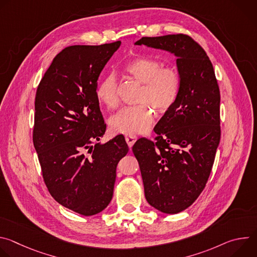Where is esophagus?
<instances>
[{
	"instance_id": "obj_1",
	"label": "esophagus",
	"mask_w": 257,
	"mask_h": 257,
	"mask_svg": "<svg viewBox=\"0 0 257 257\" xmlns=\"http://www.w3.org/2000/svg\"><path fill=\"white\" fill-rule=\"evenodd\" d=\"M125 139H126V142H127L129 148H132L133 144H134L135 141L137 140V137H136L135 135H126V136H125Z\"/></svg>"
}]
</instances>
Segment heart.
Segmentation results:
<instances>
[{
	"instance_id": "1",
	"label": "heart",
	"mask_w": 257,
	"mask_h": 257,
	"mask_svg": "<svg viewBox=\"0 0 257 257\" xmlns=\"http://www.w3.org/2000/svg\"><path fill=\"white\" fill-rule=\"evenodd\" d=\"M126 74L141 83L137 94L138 104L123 107L109 119V127L116 133L139 134L148 131L155 121L154 107L166 113L178 98L181 79L173 68H163V64L153 58L137 57L124 66ZM97 99L107 108H115L119 102V84L114 74L102 77L95 90Z\"/></svg>"
}]
</instances>
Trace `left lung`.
<instances>
[{"instance_id": "left-lung-1", "label": "left lung", "mask_w": 257, "mask_h": 257, "mask_svg": "<svg viewBox=\"0 0 257 257\" xmlns=\"http://www.w3.org/2000/svg\"><path fill=\"white\" fill-rule=\"evenodd\" d=\"M134 45L177 58L178 98L156 125V141L139 138L132 152L146 200L164 213H178L197 199L211 172L221 139L217 81L206 53L188 35L141 38Z\"/></svg>"}]
</instances>
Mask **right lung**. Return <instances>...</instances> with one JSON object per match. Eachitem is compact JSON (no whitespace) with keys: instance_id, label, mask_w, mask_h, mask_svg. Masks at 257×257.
<instances>
[{"instance_id":"right-lung-1","label":"right lung","mask_w":257,"mask_h":257,"mask_svg":"<svg viewBox=\"0 0 257 257\" xmlns=\"http://www.w3.org/2000/svg\"><path fill=\"white\" fill-rule=\"evenodd\" d=\"M120 46L64 49L36 90L33 144L45 183L57 202L85 216L111 202L117 165L129 151L123 135L98 142L105 124L95 94L97 79Z\"/></svg>"}]
</instances>
